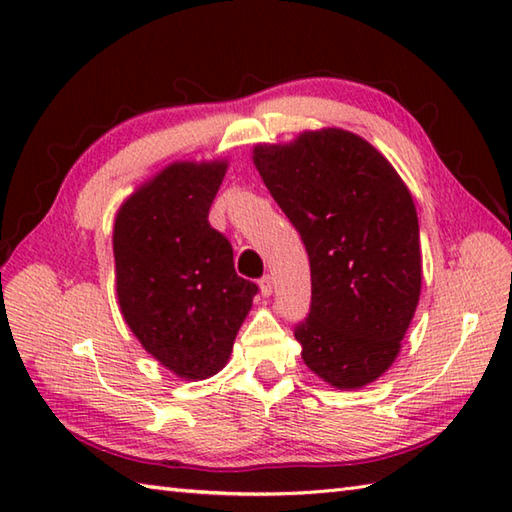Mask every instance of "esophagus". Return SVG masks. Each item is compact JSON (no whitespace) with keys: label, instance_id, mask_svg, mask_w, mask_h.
Listing matches in <instances>:
<instances>
[{"label":"esophagus","instance_id":"obj_1","mask_svg":"<svg viewBox=\"0 0 512 512\" xmlns=\"http://www.w3.org/2000/svg\"><path fill=\"white\" fill-rule=\"evenodd\" d=\"M259 290H262V295H264V297H270V295H273V277L266 275V277L259 279Z\"/></svg>","mask_w":512,"mask_h":512}]
</instances>
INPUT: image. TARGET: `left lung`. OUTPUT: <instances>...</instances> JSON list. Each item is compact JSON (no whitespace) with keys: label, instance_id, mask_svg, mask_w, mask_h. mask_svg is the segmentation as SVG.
<instances>
[{"label":"left lung","instance_id":"1","mask_svg":"<svg viewBox=\"0 0 512 512\" xmlns=\"http://www.w3.org/2000/svg\"><path fill=\"white\" fill-rule=\"evenodd\" d=\"M253 162L310 257L312 303L295 328L303 363L336 389L374 383L396 361L420 299L407 184L374 145L339 127L259 143Z\"/></svg>","mask_w":512,"mask_h":512}]
</instances>
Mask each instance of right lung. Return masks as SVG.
I'll list each match as a JSON object with an SVG mask.
<instances>
[{
  "mask_svg": "<svg viewBox=\"0 0 512 512\" xmlns=\"http://www.w3.org/2000/svg\"><path fill=\"white\" fill-rule=\"evenodd\" d=\"M226 160L171 162L114 220L116 297L140 345L184 380L220 372L257 286L237 277L231 242L209 224Z\"/></svg>",
  "mask_w": 512,
  "mask_h": 512,
  "instance_id": "add662e5",
  "label": "right lung"
}]
</instances>
